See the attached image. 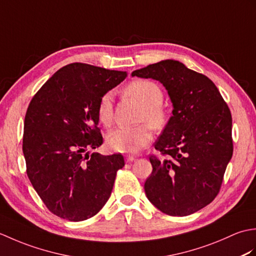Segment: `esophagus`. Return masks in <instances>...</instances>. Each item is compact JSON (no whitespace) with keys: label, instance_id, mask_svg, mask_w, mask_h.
Instances as JSON below:
<instances>
[{"label":"esophagus","instance_id":"1","mask_svg":"<svg viewBox=\"0 0 256 256\" xmlns=\"http://www.w3.org/2000/svg\"><path fill=\"white\" fill-rule=\"evenodd\" d=\"M135 160H136V157L132 156V155H126V157H125V160H126L128 162H134Z\"/></svg>","mask_w":256,"mask_h":256}]
</instances>
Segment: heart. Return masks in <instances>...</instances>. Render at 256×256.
Listing matches in <instances>:
<instances>
[{
  "instance_id": "b5f03b06",
  "label": "heart",
  "mask_w": 256,
  "mask_h": 256,
  "mask_svg": "<svg viewBox=\"0 0 256 256\" xmlns=\"http://www.w3.org/2000/svg\"><path fill=\"white\" fill-rule=\"evenodd\" d=\"M125 94L144 106L140 116L142 121H148L152 126L160 128L165 123V112L162 108L164 92L160 86L150 80H136L128 84ZM98 118L104 125H110L113 120V96L111 92L103 94L98 104ZM153 134L148 125L126 128L118 126L111 130L106 135V143L110 148L121 153H136L148 145Z\"/></svg>"
}]
</instances>
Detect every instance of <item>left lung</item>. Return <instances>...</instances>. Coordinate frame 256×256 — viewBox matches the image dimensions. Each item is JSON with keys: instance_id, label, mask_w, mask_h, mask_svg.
<instances>
[{"instance_id": "8db88e82", "label": "left lung", "mask_w": 256, "mask_h": 256, "mask_svg": "<svg viewBox=\"0 0 256 256\" xmlns=\"http://www.w3.org/2000/svg\"><path fill=\"white\" fill-rule=\"evenodd\" d=\"M135 76L160 81L172 103V116L155 143L167 157H150L146 197L162 214H192L220 190L233 153L231 112L208 77L178 60L148 64Z\"/></svg>"}]
</instances>
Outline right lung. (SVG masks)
I'll return each mask as SVG.
<instances>
[{
  "instance_id": "1",
  "label": "right lung",
  "mask_w": 256,
  "mask_h": 256,
  "mask_svg": "<svg viewBox=\"0 0 256 256\" xmlns=\"http://www.w3.org/2000/svg\"><path fill=\"white\" fill-rule=\"evenodd\" d=\"M126 72L74 62L38 90L24 121L27 176L54 214L69 221L96 216L112 192L121 154H89L103 143L98 104Z\"/></svg>"
}]
</instances>
